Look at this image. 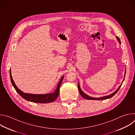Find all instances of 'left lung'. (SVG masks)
Returning <instances> with one entry per match:
<instances>
[{
  "mask_svg": "<svg viewBox=\"0 0 135 135\" xmlns=\"http://www.w3.org/2000/svg\"><path fill=\"white\" fill-rule=\"evenodd\" d=\"M116 38H117V39L119 41V44L121 45V41H120V39H119V38L118 36H117ZM126 69H125V72H124V78H125V75H126ZM124 79H123V81H122L121 84L119 86V87L118 88V89H117L116 91H114V92H113L112 93H111V94H109V95H108L104 96V97H99V98H94V97H90V96H89V95H88V94H85V93L82 90V89H81V87H80L79 82H78L79 91L80 93V94L81 95L82 97H83L84 99H88V100H105V99H109V98H112V97H113V96H114L115 94H116V93L118 92V91L119 90L120 88H121V85H122V84L123 82L124 81Z\"/></svg>",
  "mask_w": 135,
  "mask_h": 135,
  "instance_id": "left-lung-1",
  "label": "left lung"
}]
</instances>
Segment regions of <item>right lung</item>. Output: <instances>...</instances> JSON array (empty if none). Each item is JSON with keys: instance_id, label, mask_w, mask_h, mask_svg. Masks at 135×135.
I'll return each mask as SVG.
<instances>
[{"instance_id": "1", "label": "right lung", "mask_w": 135, "mask_h": 135, "mask_svg": "<svg viewBox=\"0 0 135 135\" xmlns=\"http://www.w3.org/2000/svg\"><path fill=\"white\" fill-rule=\"evenodd\" d=\"M9 74H10L11 81L13 86L15 88L16 92L20 94L23 99L31 102L42 103V104L51 103L55 101L56 99V98H57V97H58V95L59 94L60 87L64 78V76L62 77L58 84H57L56 86V90L54 91V92L51 93H46V94H31V93H25L19 89L17 87V86L15 85L13 80L11 70L9 71Z\"/></svg>"}]
</instances>
